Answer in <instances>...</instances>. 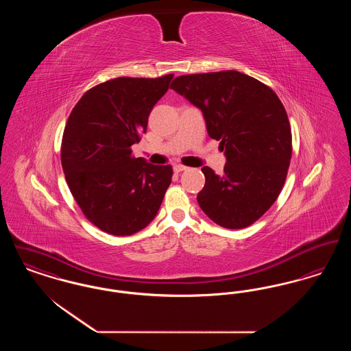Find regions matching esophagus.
<instances>
[{"mask_svg":"<svg viewBox=\"0 0 351 351\" xmlns=\"http://www.w3.org/2000/svg\"><path fill=\"white\" fill-rule=\"evenodd\" d=\"M185 169H188V167H185L183 165H175V166H173V171H175L176 173H179V172H182V171H185Z\"/></svg>","mask_w":351,"mask_h":351,"instance_id":"34e87169","label":"esophagus"}]
</instances>
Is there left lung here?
I'll return each mask as SVG.
<instances>
[{
    "label": "left lung",
    "mask_w": 351,
    "mask_h": 351,
    "mask_svg": "<svg viewBox=\"0 0 351 351\" xmlns=\"http://www.w3.org/2000/svg\"><path fill=\"white\" fill-rule=\"evenodd\" d=\"M171 89L201 109L209 136L225 151L222 175L201 168L202 212L226 229L250 226L280 195L289 167L292 134L282 101L238 71L184 75Z\"/></svg>",
    "instance_id": "1"
}]
</instances>
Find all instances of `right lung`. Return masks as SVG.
<instances>
[{
    "label": "right lung",
    "mask_w": 351,
    "mask_h": 351,
    "mask_svg": "<svg viewBox=\"0 0 351 351\" xmlns=\"http://www.w3.org/2000/svg\"><path fill=\"white\" fill-rule=\"evenodd\" d=\"M172 77L108 80L86 90L68 117L60 150L66 180L84 216L105 233H136L162 205L172 167L135 158L132 146Z\"/></svg>",
    "instance_id": "right-lung-1"
}]
</instances>
